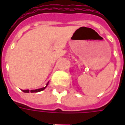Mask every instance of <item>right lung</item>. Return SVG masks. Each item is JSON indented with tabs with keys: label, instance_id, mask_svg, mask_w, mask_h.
Instances as JSON below:
<instances>
[{
	"label": "right lung",
	"instance_id": "right-lung-1",
	"mask_svg": "<svg viewBox=\"0 0 125 125\" xmlns=\"http://www.w3.org/2000/svg\"><path fill=\"white\" fill-rule=\"evenodd\" d=\"M49 82H47L45 87H42V88H40V89H32V90H30V91L29 90V89H26V90H22V91H23V92H24V93H29V92H31V93H37V92H40V91H43V90H44V89L47 87V85H48V84H49Z\"/></svg>",
	"mask_w": 125,
	"mask_h": 125
}]
</instances>
